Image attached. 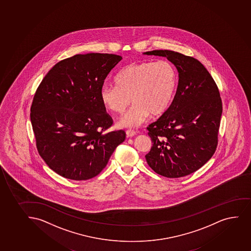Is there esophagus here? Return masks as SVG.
<instances>
[{"instance_id":"esophagus-1","label":"esophagus","mask_w":251,"mask_h":251,"mask_svg":"<svg viewBox=\"0 0 251 251\" xmlns=\"http://www.w3.org/2000/svg\"><path fill=\"white\" fill-rule=\"evenodd\" d=\"M126 133V136H128V137L136 136V131H134V130H127Z\"/></svg>"}]
</instances>
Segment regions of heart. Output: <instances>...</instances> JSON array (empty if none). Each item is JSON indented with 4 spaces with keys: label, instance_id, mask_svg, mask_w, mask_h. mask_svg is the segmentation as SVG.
Wrapping results in <instances>:
<instances>
[{
    "label": "heart",
    "instance_id": "obj_1",
    "mask_svg": "<svg viewBox=\"0 0 251 251\" xmlns=\"http://www.w3.org/2000/svg\"><path fill=\"white\" fill-rule=\"evenodd\" d=\"M115 84H104L100 96L102 103L113 112L122 113L121 127H137L149 115L158 116L167 111L173 101L177 84L175 67L167 61H144L130 64L121 69Z\"/></svg>",
    "mask_w": 251,
    "mask_h": 251
}]
</instances>
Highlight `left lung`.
<instances>
[{"label":"left lung","instance_id":"1","mask_svg":"<svg viewBox=\"0 0 251 251\" xmlns=\"http://www.w3.org/2000/svg\"><path fill=\"white\" fill-rule=\"evenodd\" d=\"M143 54L165 57L178 72L173 103L147 127L152 146L146 160L161 176H187L202 167L216 150L223 112L219 89L206 68L194 58L170 50Z\"/></svg>","mask_w":251,"mask_h":251}]
</instances>
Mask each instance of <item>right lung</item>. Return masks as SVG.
Instances as JSON below:
<instances>
[{"instance_id": "add662e5", "label": "right lung", "mask_w": 251, "mask_h": 251, "mask_svg": "<svg viewBox=\"0 0 251 251\" xmlns=\"http://www.w3.org/2000/svg\"><path fill=\"white\" fill-rule=\"evenodd\" d=\"M122 59L109 53L77 54L55 64L35 93L31 122L41 157L53 172L76 181L97 176L124 130L112 125L100 96L109 73Z\"/></svg>"}]
</instances>
